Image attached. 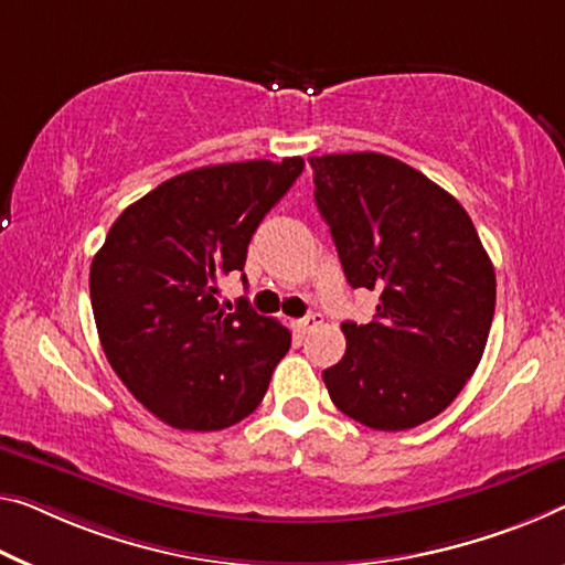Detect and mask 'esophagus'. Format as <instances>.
<instances>
[{
  "mask_svg": "<svg viewBox=\"0 0 565 565\" xmlns=\"http://www.w3.org/2000/svg\"><path fill=\"white\" fill-rule=\"evenodd\" d=\"M318 323H323V320H320L318 312H310V316H306V318L292 320V328H295V331H298V333H308L310 328H316Z\"/></svg>",
  "mask_w": 565,
  "mask_h": 565,
  "instance_id": "1",
  "label": "esophagus"
}]
</instances>
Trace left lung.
<instances>
[{"label":"left lung","instance_id":"obj_1","mask_svg":"<svg viewBox=\"0 0 565 565\" xmlns=\"http://www.w3.org/2000/svg\"><path fill=\"white\" fill-rule=\"evenodd\" d=\"M316 204L351 288L379 295L345 320L323 371L333 404L363 427L402 431L445 412L484 353L494 270L470 214L422 171L384 153L310 156Z\"/></svg>","mask_w":565,"mask_h":565}]
</instances>
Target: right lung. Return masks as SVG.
I'll list each match as a JSON object with an SVG mask.
<instances>
[{"mask_svg": "<svg viewBox=\"0 0 565 565\" xmlns=\"http://www.w3.org/2000/svg\"><path fill=\"white\" fill-rule=\"evenodd\" d=\"M302 167L290 156L179 173L126 206L93 257L90 302L106 359L169 427L214 431L245 419L288 353V328L247 300L222 310L216 280L245 267L255 230Z\"/></svg>", "mask_w": 565, "mask_h": 565, "instance_id": "1", "label": "right lung"}]
</instances>
